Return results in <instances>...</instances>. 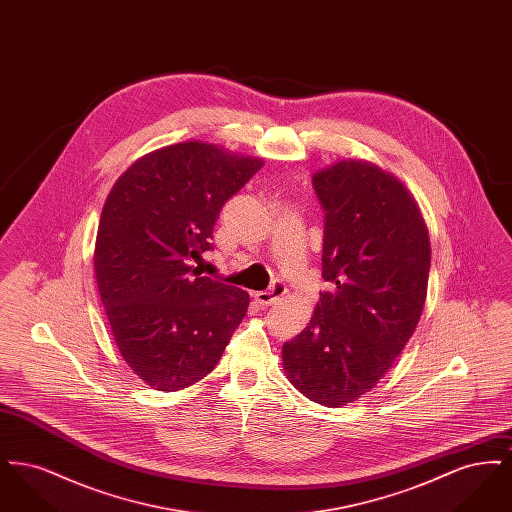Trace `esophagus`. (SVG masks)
Returning a JSON list of instances; mask_svg holds the SVG:
<instances>
[{
	"mask_svg": "<svg viewBox=\"0 0 512 512\" xmlns=\"http://www.w3.org/2000/svg\"><path fill=\"white\" fill-rule=\"evenodd\" d=\"M288 292V286L282 282V280H276L274 284H272V288L267 290V292H257L255 293V299L261 303V305H272V303H276L278 299H282L284 295Z\"/></svg>",
	"mask_w": 512,
	"mask_h": 512,
	"instance_id": "esophagus-1",
	"label": "esophagus"
}]
</instances>
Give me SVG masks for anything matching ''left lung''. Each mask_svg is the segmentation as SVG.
Segmentation results:
<instances>
[{
	"label": "left lung",
	"mask_w": 512,
	"mask_h": 512,
	"mask_svg": "<svg viewBox=\"0 0 512 512\" xmlns=\"http://www.w3.org/2000/svg\"><path fill=\"white\" fill-rule=\"evenodd\" d=\"M324 211L322 278L309 326L282 361L297 390L340 407L372 390L411 340L422 315L430 238L407 188L365 161L313 176Z\"/></svg>",
	"instance_id": "left-lung-1"
}]
</instances>
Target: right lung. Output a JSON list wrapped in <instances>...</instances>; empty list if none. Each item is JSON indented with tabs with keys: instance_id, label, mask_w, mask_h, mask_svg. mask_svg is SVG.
<instances>
[{
	"instance_id": "right-lung-1",
	"label": "right lung",
	"mask_w": 512,
	"mask_h": 512,
	"mask_svg": "<svg viewBox=\"0 0 512 512\" xmlns=\"http://www.w3.org/2000/svg\"><path fill=\"white\" fill-rule=\"evenodd\" d=\"M261 159L203 142L151 151L115 182L99 219L94 268L124 361L159 391L207 376L244 320L249 293L192 267L213 249L222 205Z\"/></svg>"
}]
</instances>
